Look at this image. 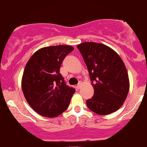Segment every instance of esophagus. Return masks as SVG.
<instances>
[{"instance_id": "1", "label": "esophagus", "mask_w": 147, "mask_h": 147, "mask_svg": "<svg viewBox=\"0 0 147 147\" xmlns=\"http://www.w3.org/2000/svg\"><path fill=\"white\" fill-rule=\"evenodd\" d=\"M81 86H82V83H81V82H80V83H78V85H77V88H78V89H80Z\"/></svg>"}]
</instances>
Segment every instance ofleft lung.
Masks as SVG:
<instances>
[{
	"label": "left lung",
	"instance_id": "8db88e82",
	"mask_svg": "<svg viewBox=\"0 0 147 147\" xmlns=\"http://www.w3.org/2000/svg\"><path fill=\"white\" fill-rule=\"evenodd\" d=\"M89 71L94 95L86 101L91 111L104 116L119 109L130 89L123 61L113 49L102 43L85 42L77 45Z\"/></svg>",
	"mask_w": 147,
	"mask_h": 147
}]
</instances>
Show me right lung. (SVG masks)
<instances>
[{"label":"right lung","instance_id":"1","mask_svg":"<svg viewBox=\"0 0 147 147\" xmlns=\"http://www.w3.org/2000/svg\"><path fill=\"white\" fill-rule=\"evenodd\" d=\"M71 45H53L38 50L25 66L22 88L26 102L36 113L55 118L67 109L76 90L67 86L59 69Z\"/></svg>","mask_w":147,"mask_h":147}]
</instances>
